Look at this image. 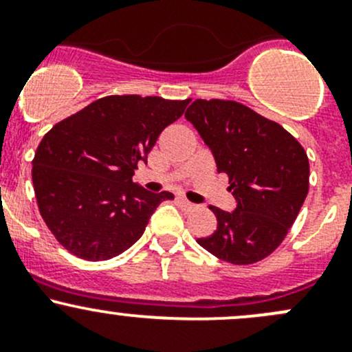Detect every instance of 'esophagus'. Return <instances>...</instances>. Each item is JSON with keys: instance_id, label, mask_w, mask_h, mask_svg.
Segmentation results:
<instances>
[{"instance_id": "1", "label": "esophagus", "mask_w": 352, "mask_h": 352, "mask_svg": "<svg viewBox=\"0 0 352 352\" xmlns=\"http://www.w3.org/2000/svg\"><path fill=\"white\" fill-rule=\"evenodd\" d=\"M177 204H179V207L184 208V210H193V208H195V205L191 204V201H188L186 198H183V197L177 198Z\"/></svg>"}]
</instances>
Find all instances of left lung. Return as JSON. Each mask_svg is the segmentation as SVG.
I'll use <instances>...</instances> for the list:
<instances>
[{"instance_id":"8db88e82","label":"left lung","mask_w":352,"mask_h":352,"mask_svg":"<svg viewBox=\"0 0 352 352\" xmlns=\"http://www.w3.org/2000/svg\"><path fill=\"white\" fill-rule=\"evenodd\" d=\"M184 118L229 177L238 207H210L217 229L197 243L219 260L252 265L279 248L309 188L305 148L279 123L236 100L197 99Z\"/></svg>"}]
</instances>
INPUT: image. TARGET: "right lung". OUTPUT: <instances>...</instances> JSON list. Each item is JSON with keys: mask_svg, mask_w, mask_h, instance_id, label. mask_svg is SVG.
Here are the masks:
<instances>
[{"mask_svg": "<svg viewBox=\"0 0 352 352\" xmlns=\"http://www.w3.org/2000/svg\"><path fill=\"white\" fill-rule=\"evenodd\" d=\"M190 99L107 96L54 124L37 147L32 183L44 222L63 248L109 260L140 239L169 191L133 183L138 162Z\"/></svg>", "mask_w": 352, "mask_h": 352, "instance_id": "1", "label": "right lung"}]
</instances>
